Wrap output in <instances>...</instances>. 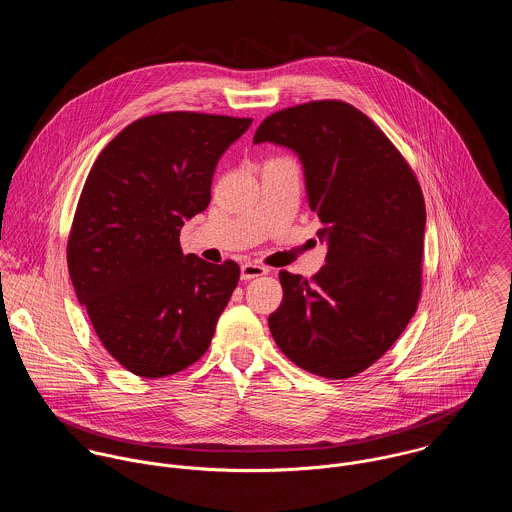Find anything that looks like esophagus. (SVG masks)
Returning a JSON list of instances; mask_svg holds the SVG:
<instances>
[{
  "instance_id": "1",
  "label": "esophagus",
  "mask_w": 512,
  "mask_h": 512,
  "mask_svg": "<svg viewBox=\"0 0 512 512\" xmlns=\"http://www.w3.org/2000/svg\"><path fill=\"white\" fill-rule=\"evenodd\" d=\"M270 270L262 264H256V262H246L242 264L240 268V278L242 280H254V278H260V276H266Z\"/></svg>"
}]
</instances>
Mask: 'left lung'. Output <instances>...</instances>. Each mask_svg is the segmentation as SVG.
<instances>
[{"instance_id": "1", "label": "left lung", "mask_w": 512, "mask_h": 512, "mask_svg": "<svg viewBox=\"0 0 512 512\" xmlns=\"http://www.w3.org/2000/svg\"><path fill=\"white\" fill-rule=\"evenodd\" d=\"M292 147L307 203L329 242L315 276L280 272L282 305L270 331L307 372L343 380L374 365L402 335L422 295L426 203L386 134L343 100H311L270 114L254 144Z\"/></svg>"}]
</instances>
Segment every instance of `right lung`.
Masks as SVG:
<instances>
[{"mask_svg":"<svg viewBox=\"0 0 512 512\" xmlns=\"http://www.w3.org/2000/svg\"><path fill=\"white\" fill-rule=\"evenodd\" d=\"M250 124L187 110L151 114L108 142L84 181L69 274L100 343L136 376L175 374L211 345L240 268L185 256L179 234L209 207L220 155Z\"/></svg>","mask_w":512,"mask_h":512,"instance_id":"1","label":"right lung"}]
</instances>
